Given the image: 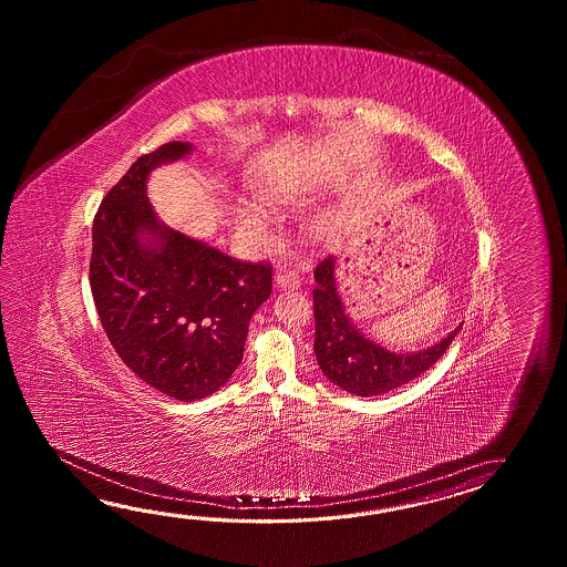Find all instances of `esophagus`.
<instances>
[{"mask_svg": "<svg viewBox=\"0 0 567 567\" xmlns=\"http://www.w3.org/2000/svg\"><path fill=\"white\" fill-rule=\"evenodd\" d=\"M276 288L279 289H298L300 288V279L293 271H279L276 276Z\"/></svg>", "mask_w": 567, "mask_h": 567, "instance_id": "34e87169", "label": "esophagus"}]
</instances>
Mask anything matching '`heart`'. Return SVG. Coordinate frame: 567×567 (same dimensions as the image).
<instances>
[{
	"label": "heart",
	"mask_w": 567,
	"mask_h": 567,
	"mask_svg": "<svg viewBox=\"0 0 567 567\" xmlns=\"http://www.w3.org/2000/svg\"><path fill=\"white\" fill-rule=\"evenodd\" d=\"M281 198H284V200H291V194H281ZM245 218H247V223L254 225V227H264L267 223L266 213H264L259 206L255 205L245 206Z\"/></svg>",
	"instance_id": "1"
}]
</instances>
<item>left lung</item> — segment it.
<instances>
[{
	"instance_id": "1",
	"label": "left lung",
	"mask_w": 567,
	"mask_h": 567,
	"mask_svg": "<svg viewBox=\"0 0 567 567\" xmlns=\"http://www.w3.org/2000/svg\"><path fill=\"white\" fill-rule=\"evenodd\" d=\"M334 271V257H326L313 271V352L322 373L334 385L352 395L373 398L410 383L437 362L462 328H454L446 338L427 349L415 352L385 349L371 338L364 337L350 322L349 313L338 293Z\"/></svg>"
}]
</instances>
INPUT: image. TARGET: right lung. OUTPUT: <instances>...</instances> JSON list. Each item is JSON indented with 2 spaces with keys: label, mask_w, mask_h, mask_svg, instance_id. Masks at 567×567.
<instances>
[{
  "label": "right lung",
  "mask_w": 567,
  "mask_h": 567,
  "mask_svg": "<svg viewBox=\"0 0 567 567\" xmlns=\"http://www.w3.org/2000/svg\"><path fill=\"white\" fill-rule=\"evenodd\" d=\"M169 142L137 157L96 210L89 279L96 312L121 361L178 401L208 398L239 367L255 310L271 293V267L243 264L166 227L147 176L188 156Z\"/></svg>",
  "instance_id": "1"
}]
</instances>
